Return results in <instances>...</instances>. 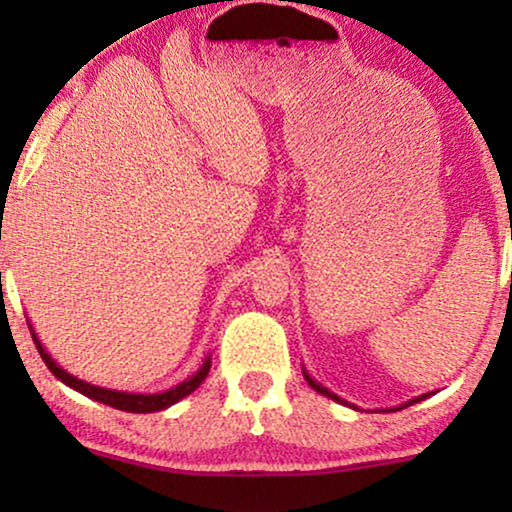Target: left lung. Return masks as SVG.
Returning a JSON list of instances; mask_svg holds the SVG:
<instances>
[{
  "label": "left lung",
  "mask_w": 512,
  "mask_h": 512,
  "mask_svg": "<svg viewBox=\"0 0 512 512\" xmlns=\"http://www.w3.org/2000/svg\"><path fill=\"white\" fill-rule=\"evenodd\" d=\"M303 375H305V380H308V385H310V387H313V390H315V392H320V395H325V397H330V399H334V402L344 404V399H339L337 395H334V392H330V390H327V387H322L320 383H315V380H313V378H310V375H308V373H305V370H303ZM426 397H428V395H421V397H414V399H409V402H407V404H402V407H399V409H404V407H411V404L421 402V399H426Z\"/></svg>",
  "instance_id": "8db88e82"
}]
</instances>
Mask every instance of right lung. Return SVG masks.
<instances>
[{"mask_svg":"<svg viewBox=\"0 0 512 512\" xmlns=\"http://www.w3.org/2000/svg\"><path fill=\"white\" fill-rule=\"evenodd\" d=\"M31 327V325H28ZM31 334H33V342H35V349H38L40 358L45 361V366L50 368V373L55 375L57 380H62L64 385H69L72 390L81 392V395L96 399V402H103L108 404V407H115L120 411H132V414H149V411H161V409H168L170 404L180 402L182 397H187L190 392H195L199 385L204 383V378L209 375V368H211V356L204 358L202 368L197 370L195 375H190L187 380H182L180 385L170 387L166 392H156V395H134V392H117V390H105V387H98V385H91L86 383V380H79L74 378L72 373H67V370L57 366L55 361H52V356L48 351L43 349V344H40V339L35 337V330L31 327Z\"/></svg>","mask_w":512,"mask_h":512,"instance_id":"obj_1","label":"right lung"}]
</instances>
